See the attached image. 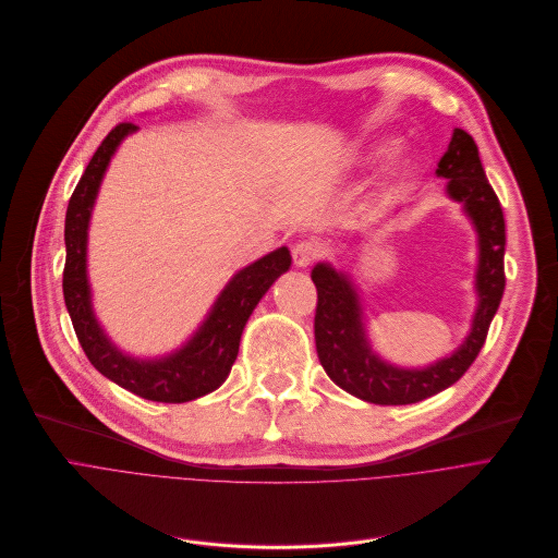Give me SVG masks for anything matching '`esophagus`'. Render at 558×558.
Instances as JSON below:
<instances>
[{
  "label": "esophagus",
  "instance_id": "esophagus-1",
  "mask_svg": "<svg viewBox=\"0 0 558 558\" xmlns=\"http://www.w3.org/2000/svg\"><path fill=\"white\" fill-rule=\"evenodd\" d=\"M291 255H293V265L305 269L320 255V246L316 242H299L293 246Z\"/></svg>",
  "mask_w": 558,
  "mask_h": 558
}]
</instances>
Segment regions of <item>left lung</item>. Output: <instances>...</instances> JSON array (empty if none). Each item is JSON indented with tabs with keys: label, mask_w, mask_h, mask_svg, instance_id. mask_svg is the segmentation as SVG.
<instances>
[{
	"label": "left lung",
	"mask_w": 558,
	"mask_h": 558,
	"mask_svg": "<svg viewBox=\"0 0 558 558\" xmlns=\"http://www.w3.org/2000/svg\"><path fill=\"white\" fill-rule=\"evenodd\" d=\"M435 174L447 179V197L462 206L477 235V305L464 341L428 365L401 367L386 361L369 341L361 289L348 271L318 263L312 280L318 291L314 318L316 352L327 377L345 392L381 405L417 403L453 386L485 345L505 291V217L480 163L477 145L456 128Z\"/></svg>",
	"instance_id": "obj_1"
}]
</instances>
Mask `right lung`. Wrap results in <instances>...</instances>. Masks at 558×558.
<instances>
[{"mask_svg":"<svg viewBox=\"0 0 558 558\" xmlns=\"http://www.w3.org/2000/svg\"><path fill=\"white\" fill-rule=\"evenodd\" d=\"M136 130L132 123H121L105 136L69 199L64 217V305L87 359L102 377L143 399L183 403L199 399L227 381L238 359L244 325L269 287L289 271L291 253L287 246H280L233 274L206 318L177 350L147 359L121 350L109 339L94 312L87 244L89 221L105 172L121 143Z\"/></svg>","mask_w":558,"mask_h":558,"instance_id":"add662e5","label":"right lung"}]
</instances>
